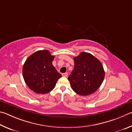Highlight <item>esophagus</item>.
I'll return each mask as SVG.
<instances>
[{"label":"esophagus","mask_w":132,"mask_h":132,"mask_svg":"<svg viewBox=\"0 0 132 132\" xmlns=\"http://www.w3.org/2000/svg\"><path fill=\"white\" fill-rule=\"evenodd\" d=\"M62 77H68V73H67V72H65V73H62Z\"/></svg>","instance_id":"esophagus-1"}]
</instances>
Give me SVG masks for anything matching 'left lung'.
<instances>
[{"label": "left lung", "mask_w": 132, "mask_h": 132, "mask_svg": "<svg viewBox=\"0 0 132 132\" xmlns=\"http://www.w3.org/2000/svg\"><path fill=\"white\" fill-rule=\"evenodd\" d=\"M75 65L68 79L73 91L80 96L95 92L104 79L101 62L89 53L82 52L73 58Z\"/></svg>", "instance_id": "obj_1"}]
</instances>
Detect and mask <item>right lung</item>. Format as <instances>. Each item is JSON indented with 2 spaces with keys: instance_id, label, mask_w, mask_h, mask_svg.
<instances>
[{
  "instance_id": "1",
  "label": "right lung",
  "mask_w": 132,
  "mask_h": 132,
  "mask_svg": "<svg viewBox=\"0 0 132 132\" xmlns=\"http://www.w3.org/2000/svg\"><path fill=\"white\" fill-rule=\"evenodd\" d=\"M54 56L48 50H39L28 58L22 68L25 84L38 94L47 93L54 88L61 75L52 64Z\"/></svg>"
}]
</instances>
